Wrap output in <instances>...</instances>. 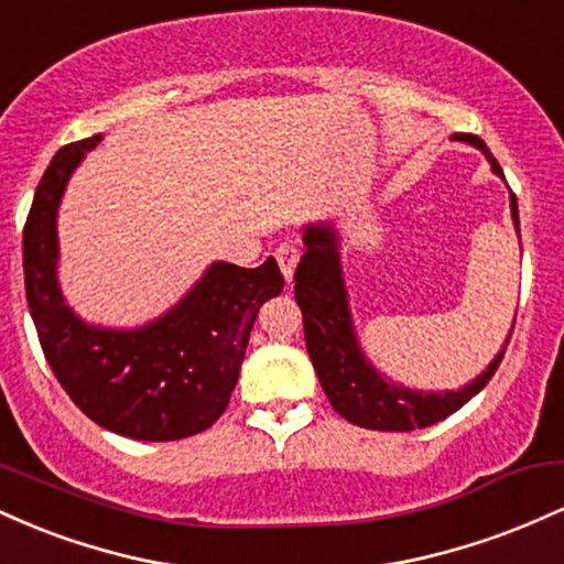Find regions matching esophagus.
<instances>
[{
	"label": "esophagus",
	"mask_w": 564,
	"mask_h": 564,
	"mask_svg": "<svg viewBox=\"0 0 564 564\" xmlns=\"http://www.w3.org/2000/svg\"><path fill=\"white\" fill-rule=\"evenodd\" d=\"M300 246L296 243H281L275 249V260H278V268H281V273H283V278H286V281H291V278H294V268H296V262H300Z\"/></svg>",
	"instance_id": "esophagus-1"
}]
</instances>
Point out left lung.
Listing matches in <instances>:
<instances>
[{"instance_id": "8db88e82", "label": "left lung", "mask_w": 564, "mask_h": 564, "mask_svg": "<svg viewBox=\"0 0 564 564\" xmlns=\"http://www.w3.org/2000/svg\"><path fill=\"white\" fill-rule=\"evenodd\" d=\"M453 140L480 148L490 170L503 180L494 153L477 134H456ZM509 209L511 223L520 236V212H517L514 193L509 196ZM302 241L304 254L294 273V296L304 318V341H307L310 360L318 373L323 392L332 400L339 416L366 426V430H424V426L448 419L488 384L498 364H501L503 352H507L511 332L488 368L469 384H464L462 390L424 392L394 384L366 358L364 347H360L352 313H349L345 275H341L339 230L334 228V223H310L302 230ZM511 328H514V323H511Z\"/></svg>"}]
</instances>
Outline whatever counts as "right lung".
<instances>
[{"mask_svg":"<svg viewBox=\"0 0 564 564\" xmlns=\"http://www.w3.org/2000/svg\"><path fill=\"white\" fill-rule=\"evenodd\" d=\"M102 134L70 142L50 161L23 228L25 300L44 358L76 405L116 435L148 443L209 430L228 408L257 313L283 289L278 262H212L196 286L156 321L108 328L82 321L57 283V209Z\"/></svg>","mask_w":564,"mask_h":564,"instance_id":"right-lung-1","label":"right lung"}]
</instances>
